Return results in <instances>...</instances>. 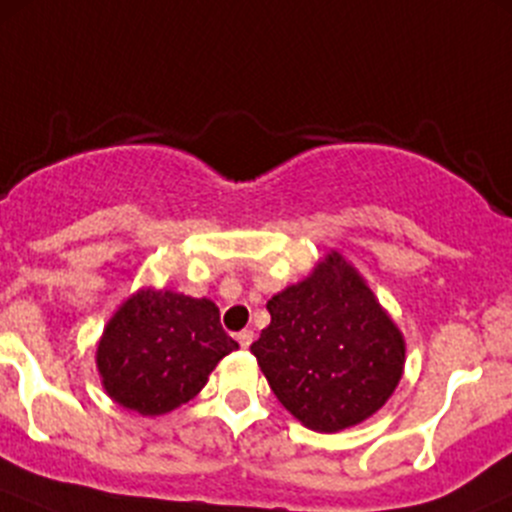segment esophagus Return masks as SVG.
Returning a JSON list of instances; mask_svg holds the SVG:
<instances>
[{
    "label": "esophagus",
    "instance_id": "1",
    "mask_svg": "<svg viewBox=\"0 0 512 512\" xmlns=\"http://www.w3.org/2000/svg\"><path fill=\"white\" fill-rule=\"evenodd\" d=\"M252 339H255V334H252V329H242V332L237 334V342H240V347H242V349L250 347Z\"/></svg>",
    "mask_w": 512,
    "mask_h": 512
}]
</instances>
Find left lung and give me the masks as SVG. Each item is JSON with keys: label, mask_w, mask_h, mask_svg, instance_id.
<instances>
[{"label": "left lung", "mask_w": 512, "mask_h": 512, "mask_svg": "<svg viewBox=\"0 0 512 512\" xmlns=\"http://www.w3.org/2000/svg\"><path fill=\"white\" fill-rule=\"evenodd\" d=\"M267 309L272 319L250 352L302 426L344 431L391 399L404 376V334L337 250L277 292Z\"/></svg>", "instance_id": "8db88e82"}]
</instances>
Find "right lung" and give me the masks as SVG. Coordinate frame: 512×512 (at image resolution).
<instances>
[{
  "label": "right lung",
  "instance_id": "1",
  "mask_svg": "<svg viewBox=\"0 0 512 512\" xmlns=\"http://www.w3.org/2000/svg\"><path fill=\"white\" fill-rule=\"evenodd\" d=\"M235 349L213 299L143 287L103 327L96 369L103 391L118 406L163 416L195 399L210 371Z\"/></svg>",
  "mask_w": 512,
  "mask_h": 512
}]
</instances>
